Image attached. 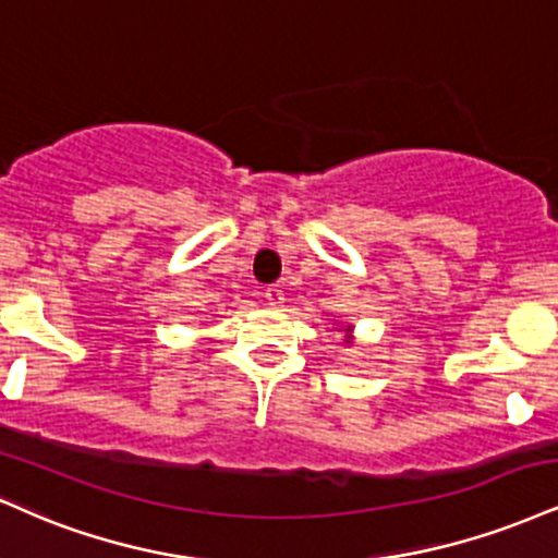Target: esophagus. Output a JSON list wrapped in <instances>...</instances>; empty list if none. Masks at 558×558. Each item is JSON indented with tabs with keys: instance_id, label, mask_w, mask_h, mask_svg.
Wrapping results in <instances>:
<instances>
[{
	"instance_id": "1",
	"label": "esophagus",
	"mask_w": 558,
	"mask_h": 558,
	"mask_svg": "<svg viewBox=\"0 0 558 558\" xmlns=\"http://www.w3.org/2000/svg\"><path fill=\"white\" fill-rule=\"evenodd\" d=\"M262 296H265L267 306H280V304H283V301H286V299H283V288H280V286H267Z\"/></svg>"
}]
</instances>
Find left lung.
Returning <instances> with one entry per match:
<instances>
[{
	"mask_svg": "<svg viewBox=\"0 0 558 558\" xmlns=\"http://www.w3.org/2000/svg\"><path fill=\"white\" fill-rule=\"evenodd\" d=\"M345 338H351V327H345Z\"/></svg>",
	"mask_w": 558,
	"mask_h": 558,
	"instance_id": "1",
	"label": "left lung"
}]
</instances>
